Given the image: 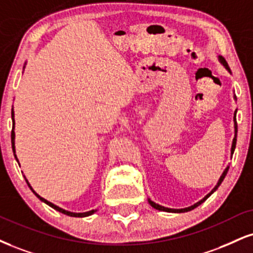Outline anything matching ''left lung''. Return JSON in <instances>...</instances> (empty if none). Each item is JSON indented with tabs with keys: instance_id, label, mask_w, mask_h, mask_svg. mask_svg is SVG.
<instances>
[{
	"instance_id": "1",
	"label": "left lung",
	"mask_w": 253,
	"mask_h": 253,
	"mask_svg": "<svg viewBox=\"0 0 253 253\" xmlns=\"http://www.w3.org/2000/svg\"><path fill=\"white\" fill-rule=\"evenodd\" d=\"M218 60H219V62H220L221 65H223V66L225 67V69H226V71L229 72L230 74H231V69H230V67L227 66V62H226V61H225L224 57H221V56H218ZM233 99H234V100H237L236 95H233ZM236 117H237V109H236V111H234V114H233V123H234V138H233V140H232V146H231V158H232V154H233V152H234V150H236V144H237V130H238V128H237V120H236ZM227 171H229V165L226 166V169H225L224 171H223V173H221L220 178L218 179L217 184H215V186H214L213 188H212V191H211V192L206 194V196L204 197L202 200H199V202H198V203L193 204V205L188 206V208H185V209H169V208H165V206H161V205H159V204L154 203L153 200H151V199H150V198H147V202H148V204H150V205L152 206V208H153V209H156V210H158V211H164V212H172V213H182V212H188V211H192L193 209L198 208V206H199L200 204H203L204 202H205L206 199H208V198H209L210 196H211L212 193H214L215 191L218 190V187L220 186V184H221V182H223V180H224L225 175H226Z\"/></svg>"
}]
</instances>
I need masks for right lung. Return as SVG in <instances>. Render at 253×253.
I'll list each match as a JSON object with an SVG mask.
<instances>
[{
    "mask_svg": "<svg viewBox=\"0 0 253 253\" xmlns=\"http://www.w3.org/2000/svg\"><path fill=\"white\" fill-rule=\"evenodd\" d=\"M24 67H26V63H24L23 69H24ZM11 120H13V129H11V147H13V152H14V157H15V159H16L17 163H19V159H17L16 154H15V153H16V150H15V130H14V129H15V119H14V108H11ZM19 165H20V163H19ZM24 179H26L27 184H28V186L30 187V190L33 191V193H34L35 196L38 197L40 200H41V202H43L44 204H47L48 206H50V208H53L54 210H56V211L61 212V213L69 215V217H79V218H84V217H88V215H92V214H94V213H95V212L97 211V209H95V210H90V211H87V212H71V211H67V210L62 209V208H60V206H57V205H55V204H53V203L48 202L47 199H44V198H42L41 196H39V194L36 193L35 191H34V188H33L32 186H30V184H29L28 179H27L26 176H24Z\"/></svg>",
    "mask_w": 253,
    "mask_h": 253,
    "instance_id": "1",
    "label": "right lung"
}]
</instances>
